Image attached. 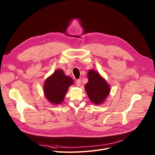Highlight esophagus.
I'll use <instances>...</instances> for the list:
<instances>
[{
	"label": "esophagus",
	"mask_w": 155,
	"mask_h": 155,
	"mask_svg": "<svg viewBox=\"0 0 155 155\" xmlns=\"http://www.w3.org/2000/svg\"><path fill=\"white\" fill-rule=\"evenodd\" d=\"M81 79H78L77 81H76V85H77V86H78V87H79L80 86V85H81Z\"/></svg>",
	"instance_id": "esophagus-1"
}]
</instances>
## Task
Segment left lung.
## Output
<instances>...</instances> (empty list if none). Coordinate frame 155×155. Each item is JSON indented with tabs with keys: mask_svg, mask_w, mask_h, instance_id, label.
Returning <instances> with one entry per match:
<instances>
[{
	"mask_svg": "<svg viewBox=\"0 0 155 155\" xmlns=\"http://www.w3.org/2000/svg\"><path fill=\"white\" fill-rule=\"evenodd\" d=\"M88 82L85 84L86 92L90 101L96 105L103 104L111 91L106 80L95 70L87 72Z\"/></svg>",
	"mask_w": 155,
	"mask_h": 155,
	"instance_id": "left-lung-1",
	"label": "left lung"
}]
</instances>
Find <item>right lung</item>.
Returning <instances> with one entry per match:
<instances>
[{"instance_id":"add662e5","label":"right lung","mask_w":155,"mask_h":155,"mask_svg":"<svg viewBox=\"0 0 155 155\" xmlns=\"http://www.w3.org/2000/svg\"><path fill=\"white\" fill-rule=\"evenodd\" d=\"M73 83V79L65 75L62 69H58L44 82L45 97L52 104H60L64 99L69 87Z\"/></svg>"}]
</instances>
